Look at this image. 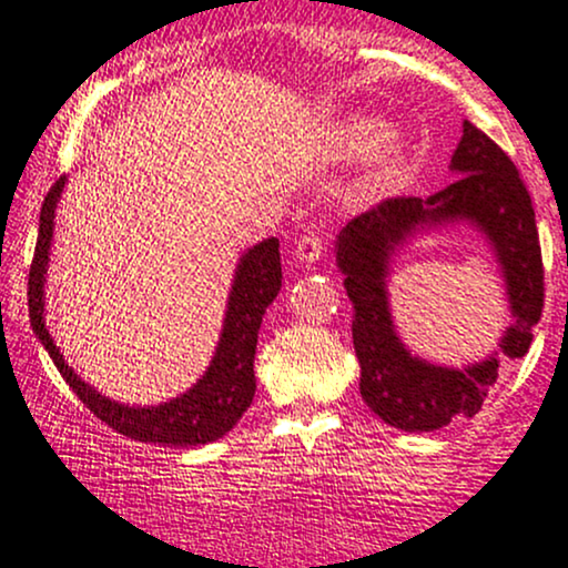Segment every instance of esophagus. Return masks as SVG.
<instances>
[{"mask_svg":"<svg viewBox=\"0 0 568 568\" xmlns=\"http://www.w3.org/2000/svg\"><path fill=\"white\" fill-rule=\"evenodd\" d=\"M324 239L318 236V233H305V236H300V242L295 246V255L300 263H316V260L324 257Z\"/></svg>","mask_w":568,"mask_h":568,"instance_id":"obj_1","label":"esophagus"}]
</instances>
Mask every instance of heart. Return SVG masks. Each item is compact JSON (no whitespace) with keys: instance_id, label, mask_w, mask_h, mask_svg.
<instances>
[{"instance_id":"b5f03b06","label":"heart","mask_w":568,"mask_h":568,"mask_svg":"<svg viewBox=\"0 0 568 568\" xmlns=\"http://www.w3.org/2000/svg\"><path fill=\"white\" fill-rule=\"evenodd\" d=\"M375 138H377L375 126H372L369 122H362V119H356V122H348L343 130L337 132L335 149L343 159H351V156H358V153H364L366 149H369V145L375 143ZM396 156H398L396 135H393V132H383L375 143V156H372V164H375L377 172H385L396 164Z\"/></svg>"}]
</instances>
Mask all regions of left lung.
I'll list each match as a JSON object with an SVG mask.
<instances>
[{
  "mask_svg": "<svg viewBox=\"0 0 568 568\" xmlns=\"http://www.w3.org/2000/svg\"><path fill=\"white\" fill-rule=\"evenodd\" d=\"M455 183L428 199H385L353 217L337 236V268L353 303V348L362 364V398L379 419L406 433L438 430L457 417H473L497 383L499 358L491 353L463 369L412 356L396 335L388 303V263L419 231L468 220L497 255L513 324L499 353L521 358L531 326L542 316L545 268L535 206L516 164L476 124H463L452 153Z\"/></svg>",
  "mask_w": 568,
  "mask_h": 568,
  "instance_id": "obj_1",
  "label": "left lung"
}]
</instances>
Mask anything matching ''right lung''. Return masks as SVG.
I'll return each instance as SVG.
<instances>
[{"label":"right lung","instance_id":"obj_1","mask_svg":"<svg viewBox=\"0 0 568 568\" xmlns=\"http://www.w3.org/2000/svg\"><path fill=\"white\" fill-rule=\"evenodd\" d=\"M63 189L65 175L55 180V185L44 196L42 215H39L37 250H33L29 271V316L33 335L42 339L52 364L58 366L69 388L77 393L79 402L122 436L159 446H199L223 438L242 419L246 406L255 398L257 332L263 324L265 308L282 290L278 239H265V242L246 250L239 260L217 351L202 379L183 396L166 404L126 406L111 402L92 385H87L60 356L55 339L44 324V276L47 263H50L55 206Z\"/></svg>","mask_w":568,"mask_h":568}]
</instances>
